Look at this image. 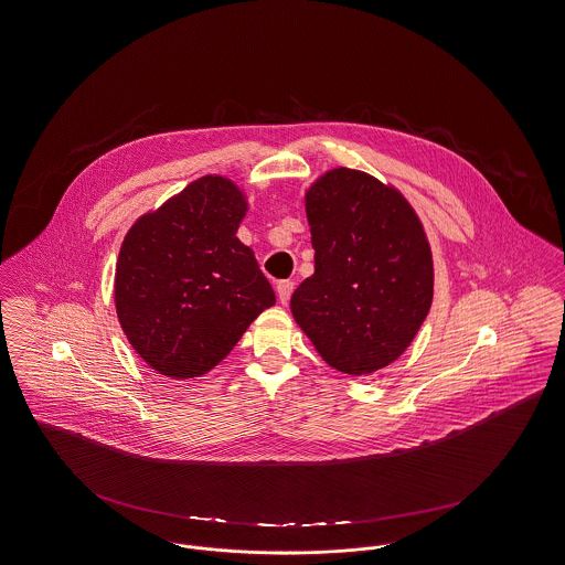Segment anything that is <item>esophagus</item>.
<instances>
[{
    "label": "esophagus",
    "instance_id": "1",
    "mask_svg": "<svg viewBox=\"0 0 565 565\" xmlns=\"http://www.w3.org/2000/svg\"><path fill=\"white\" fill-rule=\"evenodd\" d=\"M294 282L291 280H280L278 285H276V294H278V300L280 303H287L289 298H291V294H294Z\"/></svg>",
    "mask_w": 565,
    "mask_h": 565
}]
</instances>
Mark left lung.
I'll list each match as a JSON object with an SVG mask.
<instances>
[{
	"mask_svg": "<svg viewBox=\"0 0 565 565\" xmlns=\"http://www.w3.org/2000/svg\"><path fill=\"white\" fill-rule=\"evenodd\" d=\"M315 274L291 312L317 353L344 375L396 362L433 303V253L405 194L371 173L337 167L303 194Z\"/></svg>",
	"mask_w": 565,
	"mask_h": 565,
	"instance_id": "obj_1",
	"label": "left lung"
}]
</instances>
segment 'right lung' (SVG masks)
Instances as JSON below:
<instances>
[{
    "mask_svg": "<svg viewBox=\"0 0 565 565\" xmlns=\"http://www.w3.org/2000/svg\"><path fill=\"white\" fill-rule=\"evenodd\" d=\"M246 212L233 180L203 175L128 228L115 265V310L158 375L210 373L276 303L255 253L235 235Z\"/></svg>",
    "mask_w": 565,
    "mask_h": 565,
    "instance_id": "1",
    "label": "right lung"
}]
</instances>
